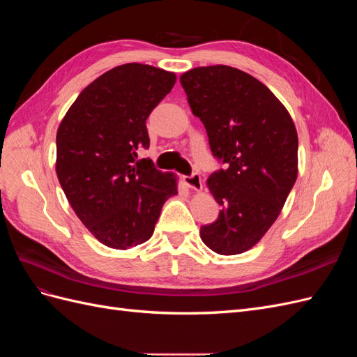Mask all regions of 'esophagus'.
<instances>
[{
  "instance_id": "esophagus-1",
  "label": "esophagus",
  "mask_w": 357,
  "mask_h": 357,
  "mask_svg": "<svg viewBox=\"0 0 357 357\" xmlns=\"http://www.w3.org/2000/svg\"><path fill=\"white\" fill-rule=\"evenodd\" d=\"M183 181H185V185L193 190H201L202 189V181L198 172H193L190 176H185L183 177Z\"/></svg>"
}]
</instances>
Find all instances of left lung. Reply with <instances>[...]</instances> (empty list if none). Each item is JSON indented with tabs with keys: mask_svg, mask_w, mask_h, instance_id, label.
I'll return each mask as SVG.
<instances>
[{
	"mask_svg": "<svg viewBox=\"0 0 357 357\" xmlns=\"http://www.w3.org/2000/svg\"><path fill=\"white\" fill-rule=\"evenodd\" d=\"M180 83L223 165L207 181L222 210L201 226V238L219 255L243 253L271 228L296 181L294 121L264 83L241 70L198 67Z\"/></svg>",
	"mask_w": 357,
	"mask_h": 357,
	"instance_id": "1",
	"label": "left lung"
}]
</instances>
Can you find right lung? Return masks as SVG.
Wrapping results in <instances>:
<instances>
[{"label": "right lung", "mask_w": 357, "mask_h": 357, "mask_svg": "<svg viewBox=\"0 0 357 357\" xmlns=\"http://www.w3.org/2000/svg\"><path fill=\"white\" fill-rule=\"evenodd\" d=\"M176 83V74L125 63L84 88L56 134V174L82 223L112 248L146 243L176 178L138 159L150 139L146 121Z\"/></svg>", "instance_id": "1"}]
</instances>
